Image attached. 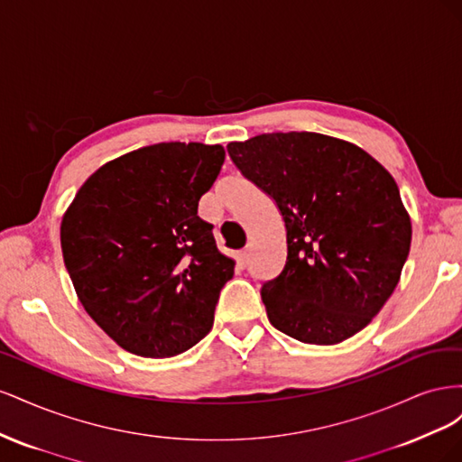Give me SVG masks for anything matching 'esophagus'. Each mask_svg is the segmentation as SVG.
I'll return each mask as SVG.
<instances>
[{"label": "esophagus", "instance_id": "esophagus-1", "mask_svg": "<svg viewBox=\"0 0 462 462\" xmlns=\"http://www.w3.org/2000/svg\"><path fill=\"white\" fill-rule=\"evenodd\" d=\"M236 260H239V263H241L243 268H245V265H246V263H248V260H250V250H248V248L241 250V253L236 254Z\"/></svg>", "mask_w": 462, "mask_h": 462}]
</instances>
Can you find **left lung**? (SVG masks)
Returning <instances> with one entry per match:
<instances>
[{"label":"left lung","mask_w":462,"mask_h":462,"mask_svg":"<svg viewBox=\"0 0 462 462\" xmlns=\"http://www.w3.org/2000/svg\"><path fill=\"white\" fill-rule=\"evenodd\" d=\"M235 165L275 200L287 262L262 300L272 326L310 345L365 329L393 295L412 223L385 167L319 133H268L227 144Z\"/></svg>","instance_id":"8db88e82"}]
</instances>
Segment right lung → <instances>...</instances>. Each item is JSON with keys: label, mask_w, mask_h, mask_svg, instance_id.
I'll return each mask as SVG.
<instances>
[{"label": "right lung", "mask_w": 462, "mask_h": 462, "mask_svg": "<svg viewBox=\"0 0 462 462\" xmlns=\"http://www.w3.org/2000/svg\"><path fill=\"white\" fill-rule=\"evenodd\" d=\"M226 160L221 144L160 143L104 163L61 219V250L80 304L121 348L185 353L212 329L235 260L199 217Z\"/></svg>", "instance_id": "1"}]
</instances>
